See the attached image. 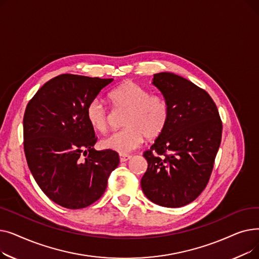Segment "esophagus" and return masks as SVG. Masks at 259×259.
Here are the masks:
<instances>
[{
	"label": "esophagus",
	"instance_id": "1",
	"mask_svg": "<svg viewBox=\"0 0 259 259\" xmlns=\"http://www.w3.org/2000/svg\"><path fill=\"white\" fill-rule=\"evenodd\" d=\"M130 158H131V155H129V154H119V160H120L121 162L127 161V160H129Z\"/></svg>",
	"mask_w": 259,
	"mask_h": 259
}]
</instances>
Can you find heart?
<instances>
[{
  "label": "heart",
  "mask_w": 259,
  "mask_h": 259,
  "mask_svg": "<svg viewBox=\"0 0 259 259\" xmlns=\"http://www.w3.org/2000/svg\"><path fill=\"white\" fill-rule=\"evenodd\" d=\"M109 100L117 108L127 110L121 129L102 140L105 149L125 154L138 148L144 138L154 140L165 131L170 117L169 104L165 98L151 94L147 88L126 81L109 93ZM86 117L98 132H105L110 114L101 100L94 99L87 105Z\"/></svg>",
  "instance_id": "b5f03b06"
}]
</instances>
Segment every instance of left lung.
Wrapping results in <instances>:
<instances>
[{
    "mask_svg": "<svg viewBox=\"0 0 259 259\" xmlns=\"http://www.w3.org/2000/svg\"><path fill=\"white\" fill-rule=\"evenodd\" d=\"M169 104V122L149 150L142 178L144 194L161 207L179 208L207 187L222 142L223 122L209 93L180 75L154 74Z\"/></svg>",
    "mask_w": 259,
    "mask_h": 259,
    "instance_id": "left-lung-1",
    "label": "left lung"
}]
</instances>
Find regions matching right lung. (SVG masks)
Returning <instances> with one entry per match:
<instances>
[{
    "label": "right lung",
    "instance_id": "obj_1",
    "mask_svg": "<svg viewBox=\"0 0 259 259\" xmlns=\"http://www.w3.org/2000/svg\"><path fill=\"white\" fill-rule=\"evenodd\" d=\"M113 78L61 74L38 89L27 104L24 151L40 190L58 205L81 209L105 192L118 166L116 151H97L98 138L86 117L89 102Z\"/></svg>",
    "mask_w": 259,
    "mask_h": 259
}]
</instances>
